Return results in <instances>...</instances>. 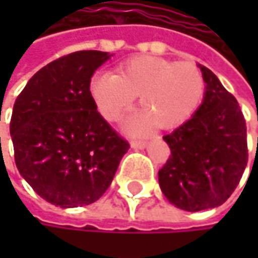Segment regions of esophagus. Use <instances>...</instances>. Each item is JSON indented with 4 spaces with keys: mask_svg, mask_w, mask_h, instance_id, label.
<instances>
[{
    "mask_svg": "<svg viewBox=\"0 0 258 258\" xmlns=\"http://www.w3.org/2000/svg\"><path fill=\"white\" fill-rule=\"evenodd\" d=\"M146 146V142L145 140H133L131 142V148L133 149H143Z\"/></svg>",
    "mask_w": 258,
    "mask_h": 258,
    "instance_id": "1",
    "label": "esophagus"
}]
</instances>
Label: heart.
Wrapping results in <instances>:
<instances>
[{"mask_svg":"<svg viewBox=\"0 0 258 258\" xmlns=\"http://www.w3.org/2000/svg\"><path fill=\"white\" fill-rule=\"evenodd\" d=\"M91 94L107 119H118L140 95L143 112L136 125L173 130L185 124L205 97V79L197 66L142 55L122 62L118 75L97 73Z\"/></svg>","mask_w":258,"mask_h":258,"instance_id":"obj_1","label":"heart"}]
</instances>
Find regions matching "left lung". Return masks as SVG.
Here are the masks:
<instances>
[{
	"label": "left lung",
	"mask_w": 258,
	"mask_h": 258,
	"mask_svg": "<svg viewBox=\"0 0 258 258\" xmlns=\"http://www.w3.org/2000/svg\"><path fill=\"white\" fill-rule=\"evenodd\" d=\"M205 100L194 116L163 139L170 148L158 180L176 208L199 212L223 205L248 163L246 125L237 100L206 67Z\"/></svg>",
	"instance_id": "8db88e82"
}]
</instances>
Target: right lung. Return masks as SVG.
<instances>
[{"mask_svg":"<svg viewBox=\"0 0 258 258\" xmlns=\"http://www.w3.org/2000/svg\"><path fill=\"white\" fill-rule=\"evenodd\" d=\"M107 52L79 50L38 70L18 95L10 134L19 173L46 202L78 208L98 200L130 143L100 115L89 91Z\"/></svg>","mask_w":258,"mask_h":258,"instance_id":"right-lung-1","label":"right lung"}]
</instances>
